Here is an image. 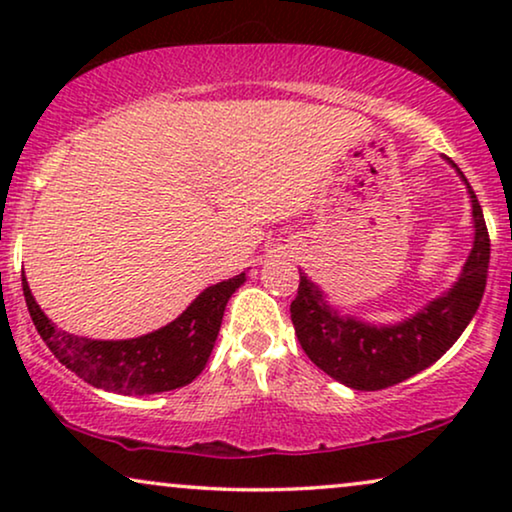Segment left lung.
I'll return each instance as SVG.
<instances>
[{
	"mask_svg": "<svg viewBox=\"0 0 512 512\" xmlns=\"http://www.w3.org/2000/svg\"><path fill=\"white\" fill-rule=\"evenodd\" d=\"M450 165L466 184L475 228L473 249L452 289L398 324L377 326L352 314H340L328 303L324 291L300 272L298 296L291 303V321L300 347L314 366L345 387L377 391L417 375L459 340L478 312L487 284L489 235L473 188L452 160Z\"/></svg>",
	"mask_w": 512,
	"mask_h": 512,
	"instance_id": "left-lung-1",
	"label": "left lung"
}]
</instances>
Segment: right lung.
I'll return each instance as SVG.
<instances>
[{"label":"right lung","instance_id":"1","mask_svg":"<svg viewBox=\"0 0 512 512\" xmlns=\"http://www.w3.org/2000/svg\"><path fill=\"white\" fill-rule=\"evenodd\" d=\"M244 282L247 272L207 286L170 324L130 340H90L62 331L37 305L25 275L23 293L41 340L62 366L97 389L146 396L186 387L205 370L223 310Z\"/></svg>","mask_w":512,"mask_h":512}]
</instances>
